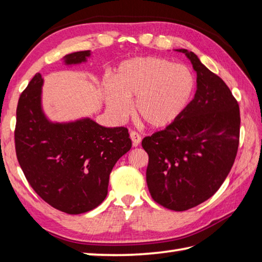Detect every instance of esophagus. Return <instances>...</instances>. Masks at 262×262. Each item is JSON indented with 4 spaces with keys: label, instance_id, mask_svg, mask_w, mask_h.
<instances>
[{
    "label": "esophagus",
    "instance_id": "obj_1",
    "mask_svg": "<svg viewBox=\"0 0 262 262\" xmlns=\"http://www.w3.org/2000/svg\"><path fill=\"white\" fill-rule=\"evenodd\" d=\"M129 135H130V140L133 142V145H134V146L140 145V143L142 141V136L136 132H130Z\"/></svg>",
    "mask_w": 262,
    "mask_h": 262
}]
</instances>
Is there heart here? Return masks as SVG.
I'll return each instance as SVG.
<instances>
[{
  "instance_id": "heart-1",
  "label": "heart",
  "mask_w": 262,
  "mask_h": 262,
  "mask_svg": "<svg viewBox=\"0 0 262 262\" xmlns=\"http://www.w3.org/2000/svg\"><path fill=\"white\" fill-rule=\"evenodd\" d=\"M194 75L186 65L161 57L127 59L115 70L113 79L104 81L103 91L109 113L122 120L135 99V114L151 128L172 124L190 101Z\"/></svg>"
}]
</instances>
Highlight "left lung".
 I'll use <instances>...</instances> for the list:
<instances>
[{"label": "left lung", "mask_w": 262, "mask_h": 262, "mask_svg": "<svg viewBox=\"0 0 262 262\" xmlns=\"http://www.w3.org/2000/svg\"><path fill=\"white\" fill-rule=\"evenodd\" d=\"M177 51L196 71V93L172 124L144 138L142 146L148 154L146 182L154 202L182 211L210 198L230 173L240 138V108L225 82L196 54Z\"/></svg>", "instance_id": "1"}]
</instances>
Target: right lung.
<instances>
[{"mask_svg":"<svg viewBox=\"0 0 262 262\" xmlns=\"http://www.w3.org/2000/svg\"><path fill=\"white\" fill-rule=\"evenodd\" d=\"M90 51L64 56L65 65L86 62ZM40 73L21 93L16 108L15 152L29 185L66 214L92 210L108 193L115 164L132 147L125 127H103L90 118L54 122L42 110Z\"/></svg>","mask_w":262,"mask_h":262,"instance_id":"add662e5","label":"right lung"}]
</instances>
